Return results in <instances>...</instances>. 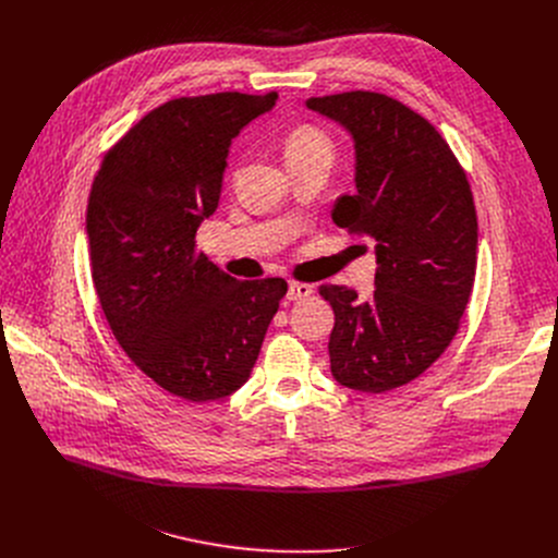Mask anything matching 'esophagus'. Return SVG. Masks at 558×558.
I'll return each instance as SVG.
<instances>
[{
	"instance_id": "obj_1",
	"label": "esophagus",
	"mask_w": 558,
	"mask_h": 558,
	"mask_svg": "<svg viewBox=\"0 0 558 558\" xmlns=\"http://www.w3.org/2000/svg\"><path fill=\"white\" fill-rule=\"evenodd\" d=\"M311 293H313V287H311V284H304V282H289L287 300H291V302H300V300L308 298Z\"/></svg>"
}]
</instances>
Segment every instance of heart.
<instances>
[{
	"label": "heart",
	"mask_w": 558,
	"mask_h": 558,
	"mask_svg": "<svg viewBox=\"0 0 558 558\" xmlns=\"http://www.w3.org/2000/svg\"><path fill=\"white\" fill-rule=\"evenodd\" d=\"M315 149H331V141L325 132L313 125H300L284 138V156H298Z\"/></svg>",
	"instance_id": "b5f03b06"
}]
</instances>
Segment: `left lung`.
Wrapping results in <instances>:
<instances>
[{
    "label": "left lung",
    "instance_id": "obj_1",
    "mask_svg": "<svg viewBox=\"0 0 558 558\" xmlns=\"http://www.w3.org/2000/svg\"><path fill=\"white\" fill-rule=\"evenodd\" d=\"M306 108L340 123L355 147V194L340 196L338 227L375 241L371 302L323 284L333 306V377L386 392L420 377L452 342L476 269L472 192L441 134L415 110L379 93L311 97Z\"/></svg>",
    "mask_w": 558,
    "mask_h": 558
}]
</instances>
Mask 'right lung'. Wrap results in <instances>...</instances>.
Segmentation results:
<instances>
[{
	"label": "right lung",
	"instance_id": "right-lung-1",
	"mask_svg": "<svg viewBox=\"0 0 558 558\" xmlns=\"http://www.w3.org/2000/svg\"><path fill=\"white\" fill-rule=\"evenodd\" d=\"M278 95L181 97L145 114L95 177L86 229L93 282L128 357L187 402L241 388L258 360L287 282L235 280L196 229L220 198L231 138Z\"/></svg>",
	"mask_w": 558,
	"mask_h": 558
}]
</instances>
